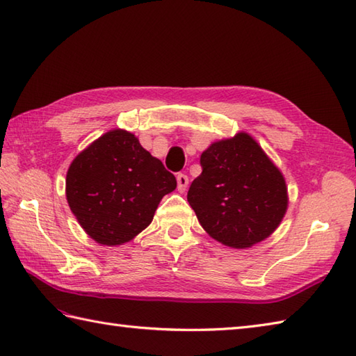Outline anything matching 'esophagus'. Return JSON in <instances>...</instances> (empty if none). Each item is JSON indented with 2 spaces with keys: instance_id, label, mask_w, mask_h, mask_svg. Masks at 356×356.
<instances>
[{
  "instance_id": "esophagus-1",
  "label": "esophagus",
  "mask_w": 356,
  "mask_h": 356,
  "mask_svg": "<svg viewBox=\"0 0 356 356\" xmlns=\"http://www.w3.org/2000/svg\"><path fill=\"white\" fill-rule=\"evenodd\" d=\"M188 184H190V179H188V176H185V174H177V190L180 193H184L186 190Z\"/></svg>"
}]
</instances>
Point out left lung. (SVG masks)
<instances>
[{
	"label": "left lung",
	"instance_id": "8db88e82",
	"mask_svg": "<svg viewBox=\"0 0 356 356\" xmlns=\"http://www.w3.org/2000/svg\"><path fill=\"white\" fill-rule=\"evenodd\" d=\"M200 165L188 202L209 237L248 249L278 228L289 203L286 180L251 134L213 142Z\"/></svg>",
	"mask_w": 356,
	"mask_h": 356
}]
</instances>
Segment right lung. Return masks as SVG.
Masks as SVG:
<instances>
[{
	"instance_id": "right-lung-1",
	"label": "right lung",
	"mask_w": 356,
	"mask_h": 356,
	"mask_svg": "<svg viewBox=\"0 0 356 356\" xmlns=\"http://www.w3.org/2000/svg\"><path fill=\"white\" fill-rule=\"evenodd\" d=\"M176 177L127 130L115 128L73 159L65 177L72 213L90 238L104 246L128 243L153 222Z\"/></svg>"
}]
</instances>
